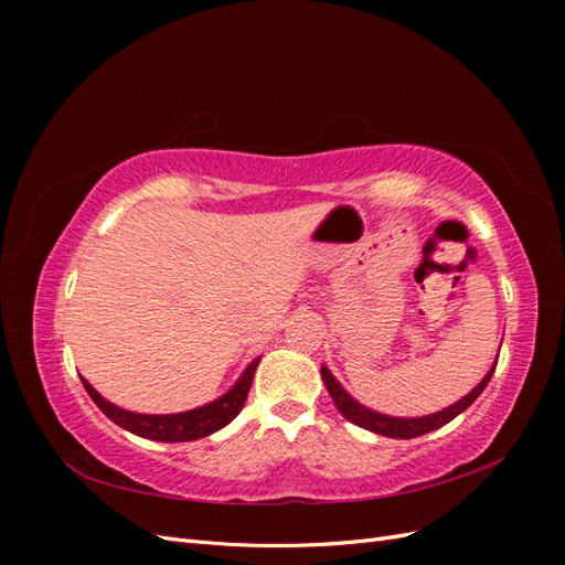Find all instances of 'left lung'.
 Wrapping results in <instances>:
<instances>
[{
    "label": "left lung",
    "mask_w": 565,
    "mask_h": 565,
    "mask_svg": "<svg viewBox=\"0 0 565 565\" xmlns=\"http://www.w3.org/2000/svg\"><path fill=\"white\" fill-rule=\"evenodd\" d=\"M494 367H498V361H494V365L490 367V372L486 374L483 382L478 384L471 393H467L465 398L457 401L455 405H450V407H446V409H440V413H436V415L415 417V419L386 417V415L374 413V409H367L365 405L353 401V398L349 396V393L339 386V382L332 377L328 367H322L320 374H322V382H324V386H328V391H330V396H332L337 409H339V413L344 415L351 424H358V426H363V429H367V431H372V434H382V436H388V438H417V436H424V434H429V431H434V429H440L443 424H448V422H452L459 413H465V409H467L478 396H481L483 388L488 386Z\"/></svg>",
    "instance_id": "1"
}]
</instances>
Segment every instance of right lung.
Here are the masks:
<instances>
[{
    "label": "right lung",
    "mask_w": 565,
    "mask_h": 565,
    "mask_svg": "<svg viewBox=\"0 0 565 565\" xmlns=\"http://www.w3.org/2000/svg\"><path fill=\"white\" fill-rule=\"evenodd\" d=\"M259 365V361H254L245 372L241 382H237L226 396H221L218 401L198 407V409H188V413L179 415H139V413H129V409L117 407L108 403L106 398H100V393L87 382L82 380L84 388L92 396V401L100 407V413L110 417L115 424L122 426V429L143 436L150 440H162V443H183V440H195L204 438L218 429H224L226 424H231L247 401V393L254 380V370Z\"/></svg>",
    "instance_id": "1"
}]
</instances>
